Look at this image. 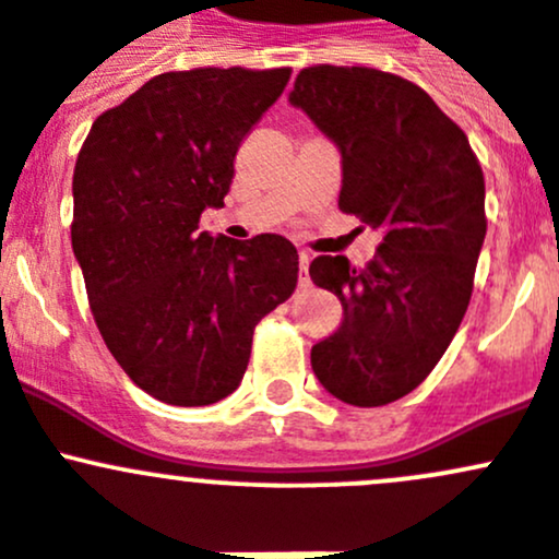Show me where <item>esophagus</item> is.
<instances>
[{
  "label": "esophagus",
  "instance_id": "obj_1",
  "mask_svg": "<svg viewBox=\"0 0 559 559\" xmlns=\"http://www.w3.org/2000/svg\"><path fill=\"white\" fill-rule=\"evenodd\" d=\"M308 264H311V253L300 251V286L311 284V275H308Z\"/></svg>",
  "mask_w": 559,
  "mask_h": 559
}]
</instances>
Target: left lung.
Instances as JSON below:
<instances>
[{
  "label": "left lung",
  "mask_w": 559,
  "mask_h": 559,
  "mask_svg": "<svg viewBox=\"0 0 559 559\" xmlns=\"http://www.w3.org/2000/svg\"><path fill=\"white\" fill-rule=\"evenodd\" d=\"M289 103L341 148L337 207L384 233L365 267L311 262L313 284L343 306L311 348L313 373L348 405L394 403L432 373L471 302L487 235L481 165L430 94L392 72L306 67Z\"/></svg>",
  "instance_id": "1"
}]
</instances>
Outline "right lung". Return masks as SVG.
Masks as SVG:
<instances>
[{
	"label": "right lung",
	"mask_w": 559,
	"mask_h": 559,
	"mask_svg": "<svg viewBox=\"0 0 559 559\" xmlns=\"http://www.w3.org/2000/svg\"><path fill=\"white\" fill-rule=\"evenodd\" d=\"M289 67L162 72L110 107L72 175V251L105 346L167 405L233 394L253 326L297 286V248L197 233L222 207L235 154L289 83Z\"/></svg>",
	"instance_id": "1"
}]
</instances>
